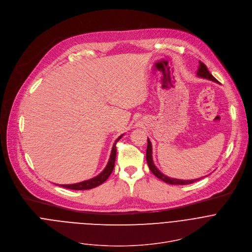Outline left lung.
<instances>
[{
    "instance_id": "obj_1",
    "label": "left lung",
    "mask_w": 252,
    "mask_h": 252,
    "mask_svg": "<svg viewBox=\"0 0 252 252\" xmlns=\"http://www.w3.org/2000/svg\"><path fill=\"white\" fill-rule=\"evenodd\" d=\"M197 75L200 76V77H203V78H206V79H210V80H213L215 82H217V79L209 72L207 66L202 63V62H199V66H198V70H197ZM148 141V144H147V150H146V160H147V164H148V167L150 169V171L160 180H162L163 182L167 183V184H170V185H189V184H193L195 183L196 181H199L200 179H195V180H189V181H185V180H178V179H171L167 176H165L164 174H162L157 168L156 166L154 165V162H153V159H152V145H151V142L149 139H147Z\"/></svg>"
}]
</instances>
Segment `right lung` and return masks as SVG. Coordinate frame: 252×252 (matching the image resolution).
Returning a JSON list of instances; mask_svg holds the SVG:
<instances>
[{
	"label": "right lung",
	"instance_id": "right-lung-1",
	"mask_svg": "<svg viewBox=\"0 0 252 252\" xmlns=\"http://www.w3.org/2000/svg\"><path fill=\"white\" fill-rule=\"evenodd\" d=\"M123 135H121L114 143L113 148H112V152H111V156L109 159V162L106 166V168L103 170V172L101 174H99L97 177L81 182V183H77V184H73V185H61L62 188L64 189H74V190H86V189H94L100 185H102L112 174L114 167H115V161H116V155H117V147L116 144L117 142L122 138Z\"/></svg>",
	"mask_w": 252,
	"mask_h": 252
}]
</instances>
